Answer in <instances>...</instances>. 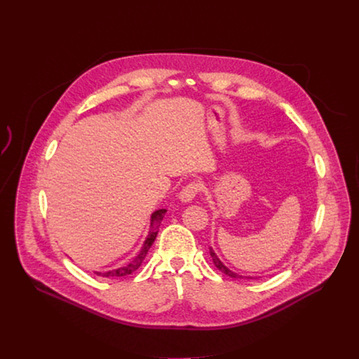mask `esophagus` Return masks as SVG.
I'll return each instance as SVG.
<instances>
[{
	"mask_svg": "<svg viewBox=\"0 0 359 359\" xmlns=\"http://www.w3.org/2000/svg\"><path fill=\"white\" fill-rule=\"evenodd\" d=\"M201 190V186H200V183H196V182H191V183H189L187 186H184L183 189H182V191H180V194H179V198L182 200V201H190V200H193L197 194H198V191Z\"/></svg>",
	"mask_w": 359,
	"mask_h": 359,
	"instance_id": "1",
	"label": "esophagus"
}]
</instances>
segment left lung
I'll list each match as a JSON object with an SVG mask.
<instances>
[{
  "label": "left lung",
  "mask_w": 359,
  "mask_h": 359,
  "mask_svg": "<svg viewBox=\"0 0 359 359\" xmlns=\"http://www.w3.org/2000/svg\"><path fill=\"white\" fill-rule=\"evenodd\" d=\"M210 255H212V259H213V263H215V266L222 271V273H224L226 276H229V277H231V278H244L243 276H238V274H236V273H233L231 270H229L220 260H219V257L216 255V252L213 251V248L210 247ZM248 278H251V277H248Z\"/></svg>",
  "instance_id": "obj_1"
}]
</instances>
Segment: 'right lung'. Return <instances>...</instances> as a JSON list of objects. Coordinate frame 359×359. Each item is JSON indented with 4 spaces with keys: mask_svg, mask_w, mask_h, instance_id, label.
Here are the masks:
<instances>
[{
    "mask_svg": "<svg viewBox=\"0 0 359 359\" xmlns=\"http://www.w3.org/2000/svg\"><path fill=\"white\" fill-rule=\"evenodd\" d=\"M165 213H166V210H165V209H161V210H156L155 213L151 215V219H150L151 231H150L149 236L146 237L140 252L136 255V257H135L129 264H126V266H123V267H119V269H116V270H112V271L96 273V274H97V276H102V277H123V276H129V274H132L133 271H136V270L140 267V264H142V262L144 260L149 248L151 247L153 241H155V238H156V236H158V229H159V226H161V222L163 220Z\"/></svg>",
    "mask_w": 359,
    "mask_h": 359,
    "instance_id": "obj_1",
    "label": "right lung"
}]
</instances>
